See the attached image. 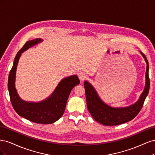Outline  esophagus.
<instances>
[{
  "instance_id": "1",
  "label": "esophagus",
  "mask_w": 155,
  "mask_h": 155,
  "mask_svg": "<svg viewBox=\"0 0 155 155\" xmlns=\"http://www.w3.org/2000/svg\"><path fill=\"white\" fill-rule=\"evenodd\" d=\"M79 79H80L81 81H84V80H85V79L87 78V75L83 72H79Z\"/></svg>"
}]
</instances>
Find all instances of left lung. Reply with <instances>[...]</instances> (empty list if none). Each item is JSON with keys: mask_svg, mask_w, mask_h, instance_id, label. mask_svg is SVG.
<instances>
[{"mask_svg": "<svg viewBox=\"0 0 155 155\" xmlns=\"http://www.w3.org/2000/svg\"><path fill=\"white\" fill-rule=\"evenodd\" d=\"M142 54L147 63L145 75L146 84L139 100L133 105L120 109H115L108 106L100 99L94 88L91 84L87 81L84 82L88 110L94 119L97 122L107 126L120 125L132 120L141 110L150 87L148 61L145 55L142 53Z\"/></svg>", "mask_w": 155, "mask_h": 155, "instance_id": "1", "label": "left lung"}]
</instances>
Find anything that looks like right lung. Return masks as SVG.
<instances>
[{
    "label": "right lung",
    "mask_w": 155,
    "mask_h": 155,
    "mask_svg": "<svg viewBox=\"0 0 155 155\" xmlns=\"http://www.w3.org/2000/svg\"><path fill=\"white\" fill-rule=\"evenodd\" d=\"M41 41V39L27 41L18 51L9 74L8 87L12 106L18 115L32 122L50 124L55 122L62 116L70 92L75 86L79 85L80 81L77 76L63 79L52 95L41 103H29L22 100L18 97L15 87V72L18 59L23 51Z\"/></svg>",
    "instance_id": "1"
}]
</instances>
